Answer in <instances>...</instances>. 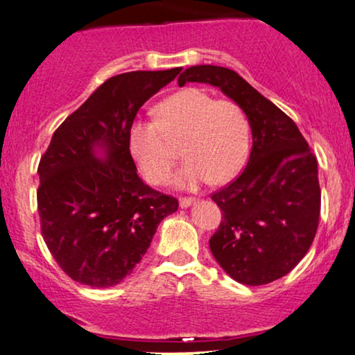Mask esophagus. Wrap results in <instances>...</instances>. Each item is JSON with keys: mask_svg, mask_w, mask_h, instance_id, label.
I'll return each mask as SVG.
<instances>
[{"mask_svg": "<svg viewBox=\"0 0 355 355\" xmlns=\"http://www.w3.org/2000/svg\"><path fill=\"white\" fill-rule=\"evenodd\" d=\"M196 200H197L196 197H181V199H179V205H181V207H189V205L194 204Z\"/></svg>", "mask_w": 355, "mask_h": 355, "instance_id": "esophagus-1", "label": "esophagus"}]
</instances>
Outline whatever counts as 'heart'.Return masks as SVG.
Segmentation results:
<instances>
[{
    "mask_svg": "<svg viewBox=\"0 0 355 355\" xmlns=\"http://www.w3.org/2000/svg\"><path fill=\"white\" fill-rule=\"evenodd\" d=\"M250 121L241 105L187 87L161 101L156 121L132 122L128 148L146 181L158 186L168 181L178 161L169 141L182 140L187 161L176 182L194 189L205 181L223 184L236 176L250 153Z\"/></svg>",
    "mask_w": 355,
    "mask_h": 355,
    "instance_id": "obj_1",
    "label": "heart"
}]
</instances>
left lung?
Wrapping results in <instances>:
<instances>
[{
  "label": "left lung",
  "mask_w": 355,
  "mask_h": 355,
  "mask_svg": "<svg viewBox=\"0 0 355 355\" xmlns=\"http://www.w3.org/2000/svg\"><path fill=\"white\" fill-rule=\"evenodd\" d=\"M209 83L245 110L252 148L238 178L211 194L222 222L210 251L230 277L264 285L284 277L310 250L320 222L318 163L295 122L238 73L223 67H191L179 76Z\"/></svg>",
  "instance_id": "8db88e82"
}]
</instances>
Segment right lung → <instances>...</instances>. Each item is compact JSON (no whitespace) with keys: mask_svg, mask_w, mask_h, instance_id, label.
Listing matches in <instances>:
<instances>
[{"mask_svg":"<svg viewBox=\"0 0 355 355\" xmlns=\"http://www.w3.org/2000/svg\"><path fill=\"white\" fill-rule=\"evenodd\" d=\"M182 68L109 78L55 130L39 163L40 232L60 269L75 282L112 287L150 248L176 197L138 178L128 128L151 96ZM106 148L105 160L94 148Z\"/></svg>","mask_w":355,"mask_h":355,"instance_id":"1","label":"right lung"}]
</instances>
